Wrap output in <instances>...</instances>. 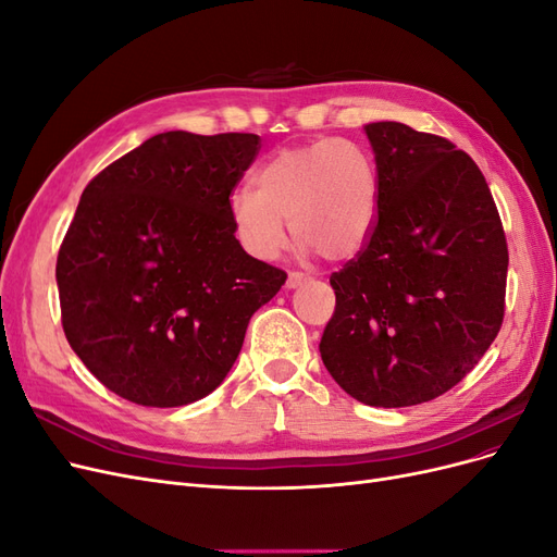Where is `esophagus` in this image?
Returning <instances> with one entry per match:
<instances>
[{"instance_id":"obj_1","label":"esophagus","mask_w":557,"mask_h":557,"mask_svg":"<svg viewBox=\"0 0 557 557\" xmlns=\"http://www.w3.org/2000/svg\"><path fill=\"white\" fill-rule=\"evenodd\" d=\"M307 281H309V276L299 274V272H290V274H288V281H285V288H288V290L299 288V285H305Z\"/></svg>"}]
</instances>
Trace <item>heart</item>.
<instances>
[{
    "label": "heart",
    "mask_w": 557,
    "mask_h": 557,
    "mask_svg": "<svg viewBox=\"0 0 557 557\" xmlns=\"http://www.w3.org/2000/svg\"><path fill=\"white\" fill-rule=\"evenodd\" d=\"M234 237L258 260L285 246V221L305 252L346 260L364 246L379 211L372 156L348 139L281 148L256 172V190L237 188L227 201Z\"/></svg>",
    "instance_id": "obj_1"
}]
</instances>
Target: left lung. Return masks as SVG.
I'll list each match as a JSON object with an SVG mask.
<instances>
[{
	"instance_id": "obj_1",
	"label": "left lung",
	"mask_w": 557,
	"mask_h": 557,
	"mask_svg": "<svg viewBox=\"0 0 557 557\" xmlns=\"http://www.w3.org/2000/svg\"><path fill=\"white\" fill-rule=\"evenodd\" d=\"M379 213L330 276L320 358L369 407L423 404L458 385L504 320L509 248L485 176L465 150L401 123H369Z\"/></svg>"
}]
</instances>
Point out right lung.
<instances>
[{
    "label": "right lung",
    "mask_w": 557,
    "mask_h": 557,
    "mask_svg": "<svg viewBox=\"0 0 557 557\" xmlns=\"http://www.w3.org/2000/svg\"><path fill=\"white\" fill-rule=\"evenodd\" d=\"M258 150V134L162 132L86 185L55 278L66 342L111 393L158 409L207 397L288 278L230 221Z\"/></svg>",
    "instance_id": "right-lung-1"
}]
</instances>
